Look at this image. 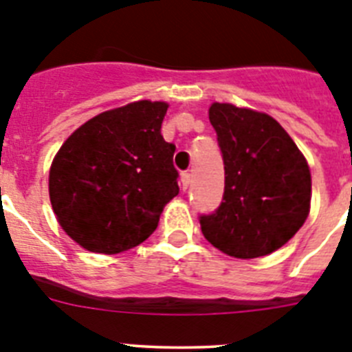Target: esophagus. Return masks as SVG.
Returning <instances> with one entry per match:
<instances>
[{
    "mask_svg": "<svg viewBox=\"0 0 352 352\" xmlns=\"http://www.w3.org/2000/svg\"><path fill=\"white\" fill-rule=\"evenodd\" d=\"M179 182H182L183 190H186V188H188V185H190V174L182 173V178H179Z\"/></svg>",
    "mask_w": 352,
    "mask_h": 352,
    "instance_id": "34e87169",
    "label": "esophagus"
}]
</instances>
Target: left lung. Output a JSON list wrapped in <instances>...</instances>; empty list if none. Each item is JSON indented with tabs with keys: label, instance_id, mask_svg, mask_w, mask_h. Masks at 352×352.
<instances>
[{
	"label": "left lung",
	"instance_id": "8db88e82",
	"mask_svg": "<svg viewBox=\"0 0 352 352\" xmlns=\"http://www.w3.org/2000/svg\"><path fill=\"white\" fill-rule=\"evenodd\" d=\"M210 123L222 153L226 186L220 206L199 217L201 231L227 256H268L309 217L312 179L307 160L268 114L213 104Z\"/></svg>",
	"mask_w": 352,
	"mask_h": 352
}]
</instances>
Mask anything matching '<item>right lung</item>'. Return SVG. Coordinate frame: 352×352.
<instances>
[{
  "label": "right lung",
  "mask_w": 352,
  "mask_h": 352,
  "mask_svg": "<svg viewBox=\"0 0 352 352\" xmlns=\"http://www.w3.org/2000/svg\"><path fill=\"white\" fill-rule=\"evenodd\" d=\"M166 102L105 111L65 141L49 173L58 222L89 252L120 254L153 234L176 197V146L162 138Z\"/></svg>",
  "instance_id": "1"
}]
</instances>
